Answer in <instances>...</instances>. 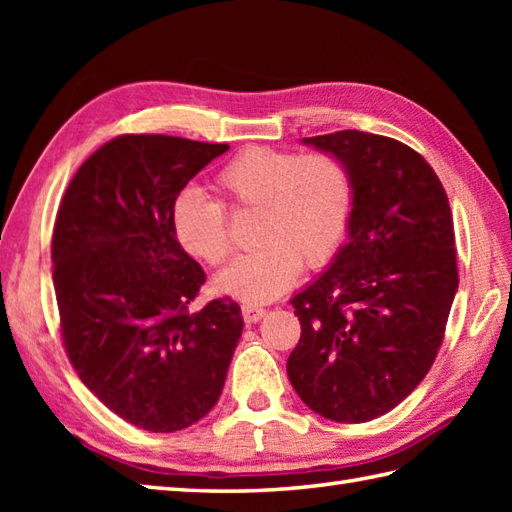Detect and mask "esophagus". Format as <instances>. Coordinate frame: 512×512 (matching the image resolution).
Segmentation results:
<instances>
[{"label":"esophagus","instance_id":"obj_1","mask_svg":"<svg viewBox=\"0 0 512 512\" xmlns=\"http://www.w3.org/2000/svg\"><path fill=\"white\" fill-rule=\"evenodd\" d=\"M266 310L262 306H253V303H246V306H242V317L246 323H257L259 319H264Z\"/></svg>","mask_w":512,"mask_h":512}]
</instances>
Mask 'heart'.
Instances as JSON below:
<instances>
[{
    "mask_svg": "<svg viewBox=\"0 0 512 512\" xmlns=\"http://www.w3.org/2000/svg\"><path fill=\"white\" fill-rule=\"evenodd\" d=\"M222 204L184 191L173 204V231L187 253L209 266L231 257L226 211H257L253 253L217 279L226 295L266 303L286 292L301 268H321L339 250L352 213V180L330 154H292L266 145L239 151L213 180Z\"/></svg>",
    "mask_w": 512,
    "mask_h": 512,
    "instance_id": "heart-1",
    "label": "heart"
}]
</instances>
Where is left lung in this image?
<instances>
[{
  "mask_svg": "<svg viewBox=\"0 0 512 512\" xmlns=\"http://www.w3.org/2000/svg\"><path fill=\"white\" fill-rule=\"evenodd\" d=\"M347 167L350 244L290 299L301 339L288 358L299 398L336 422L394 409L427 376L458 290L447 191L400 140L343 129L303 138Z\"/></svg>",
  "mask_w": 512,
  "mask_h": 512,
  "instance_id": "left-lung-1",
  "label": "left lung"
}]
</instances>
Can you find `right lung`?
<instances>
[{"label":"right lung","mask_w":512,"mask_h":512,"mask_svg":"<svg viewBox=\"0 0 512 512\" xmlns=\"http://www.w3.org/2000/svg\"><path fill=\"white\" fill-rule=\"evenodd\" d=\"M228 145L123 134L65 189L52 231L61 341L83 385L134 427L171 433L222 394L242 336L231 297L193 310L206 275L173 231L187 182Z\"/></svg>","instance_id":"right-lung-1"}]
</instances>
